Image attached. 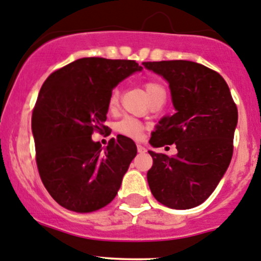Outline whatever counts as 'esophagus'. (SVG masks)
<instances>
[{
  "instance_id": "1",
  "label": "esophagus",
  "mask_w": 261,
  "mask_h": 261,
  "mask_svg": "<svg viewBox=\"0 0 261 261\" xmlns=\"http://www.w3.org/2000/svg\"><path fill=\"white\" fill-rule=\"evenodd\" d=\"M137 149H138V153H146L147 152V149L144 148L142 144H137Z\"/></svg>"
}]
</instances>
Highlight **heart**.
<instances>
[{"instance_id":"b5f03b06","label":"heart","mask_w":261,"mask_h":261,"mask_svg":"<svg viewBox=\"0 0 261 261\" xmlns=\"http://www.w3.org/2000/svg\"><path fill=\"white\" fill-rule=\"evenodd\" d=\"M144 89H146V93L149 99H152L153 96H155L157 94L165 91V88H163L160 83L155 82H147L146 84H144ZM117 104L118 90H113L111 93V96H109V107H111V108H114ZM117 129L122 134H124V136L130 137V138H139V137L142 136L143 127H142V124L138 120L133 119V118H124V119L120 120V122L118 123Z\"/></svg>"}]
</instances>
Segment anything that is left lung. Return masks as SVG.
<instances>
[{"label":"left lung","mask_w":261,"mask_h":261,"mask_svg":"<svg viewBox=\"0 0 261 261\" xmlns=\"http://www.w3.org/2000/svg\"><path fill=\"white\" fill-rule=\"evenodd\" d=\"M168 83L174 113L161 118L149 139L157 148L176 144L177 154L148 150L147 173L158 202L176 210L201 205L224 177L232 157L238 108L224 77L187 60L143 63Z\"/></svg>","instance_id":"obj_1"}]
</instances>
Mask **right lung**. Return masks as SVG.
<instances>
[{
  "label": "right lung",
  "mask_w": 261,
  "mask_h": 261,
  "mask_svg": "<svg viewBox=\"0 0 261 261\" xmlns=\"http://www.w3.org/2000/svg\"><path fill=\"white\" fill-rule=\"evenodd\" d=\"M142 69L132 60L83 58L42 84L31 119L36 162L42 184L63 207L99 210L119 191L136 143L119 134L103 148L91 134L106 129L112 90Z\"/></svg>",
  "instance_id": "add662e5"
}]
</instances>
